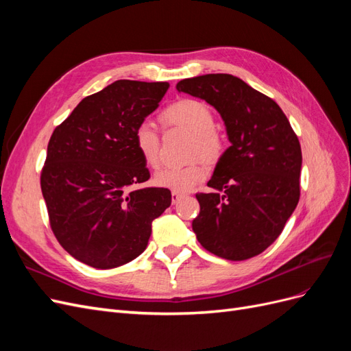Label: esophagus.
<instances>
[{
  "label": "esophagus",
  "mask_w": 351,
  "mask_h": 351,
  "mask_svg": "<svg viewBox=\"0 0 351 351\" xmlns=\"http://www.w3.org/2000/svg\"><path fill=\"white\" fill-rule=\"evenodd\" d=\"M182 197H184V193L171 192V202H173V204H177L178 200H182Z\"/></svg>",
  "instance_id": "esophagus-1"
}]
</instances>
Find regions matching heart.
<instances>
[{
	"label": "heart",
	"instance_id": "1",
	"mask_svg": "<svg viewBox=\"0 0 351 351\" xmlns=\"http://www.w3.org/2000/svg\"><path fill=\"white\" fill-rule=\"evenodd\" d=\"M161 120L167 125L180 127L193 134V155H200L206 161H217L222 155L224 141L215 132V115L208 104L190 98L180 99L161 112ZM133 143L146 165L156 167L159 164L161 139L152 121L143 120L136 125ZM206 174V167L202 162L165 165L155 173L154 183L158 187L183 193L204 182Z\"/></svg>",
	"mask_w": 351,
	"mask_h": 351
}]
</instances>
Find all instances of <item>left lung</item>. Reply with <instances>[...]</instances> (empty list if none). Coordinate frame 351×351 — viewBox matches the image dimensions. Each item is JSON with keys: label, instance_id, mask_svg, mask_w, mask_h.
<instances>
[{"label": "left lung", "instance_id": "obj_1", "mask_svg": "<svg viewBox=\"0 0 351 351\" xmlns=\"http://www.w3.org/2000/svg\"><path fill=\"white\" fill-rule=\"evenodd\" d=\"M177 90L210 104L231 142L208 182L215 192L196 195V239L222 259L256 256L278 239L299 204L300 142L277 102L231 74L180 80Z\"/></svg>", "mask_w": 351, "mask_h": 351}]
</instances>
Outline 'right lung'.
I'll list each match as a JSON object with an SVG mask.
<instances>
[{"label":"right lung","mask_w":351,"mask_h":351,"mask_svg":"<svg viewBox=\"0 0 351 351\" xmlns=\"http://www.w3.org/2000/svg\"><path fill=\"white\" fill-rule=\"evenodd\" d=\"M168 88L117 80L82 99L51 136L40 173L49 226L61 246L92 268L139 256L152 221L171 205L168 189L139 187L151 174L133 143L136 125Z\"/></svg>","instance_id":"right-lung-1"}]
</instances>
